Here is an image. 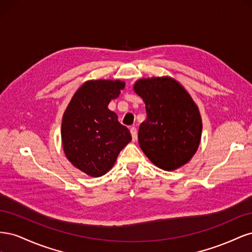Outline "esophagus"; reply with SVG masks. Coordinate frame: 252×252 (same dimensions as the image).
<instances>
[{
    "label": "esophagus",
    "instance_id": "obj_1",
    "mask_svg": "<svg viewBox=\"0 0 252 252\" xmlns=\"http://www.w3.org/2000/svg\"><path fill=\"white\" fill-rule=\"evenodd\" d=\"M130 133H131V136H132V140L135 141L136 139H138V130H136L135 127H131L130 128Z\"/></svg>",
    "mask_w": 252,
    "mask_h": 252
}]
</instances>
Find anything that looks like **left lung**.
I'll return each mask as SVG.
<instances>
[{"label": "left lung", "mask_w": 252, "mask_h": 252, "mask_svg": "<svg viewBox=\"0 0 252 252\" xmlns=\"http://www.w3.org/2000/svg\"><path fill=\"white\" fill-rule=\"evenodd\" d=\"M134 93L146 107L139 128V144L158 168L171 171L188 163L201 142L202 119L192 97L169 77L140 79Z\"/></svg>", "instance_id": "8db88e82"}]
</instances>
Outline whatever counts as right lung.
<instances>
[{"mask_svg": "<svg viewBox=\"0 0 252 252\" xmlns=\"http://www.w3.org/2000/svg\"><path fill=\"white\" fill-rule=\"evenodd\" d=\"M125 83L116 80L87 81L77 90L64 112L61 136L65 156L90 177H102L131 141L129 129L118 121L108 104Z\"/></svg>", "mask_w": 252, "mask_h": 252, "instance_id": "add662e5", "label": "right lung"}]
</instances>
